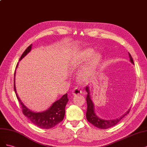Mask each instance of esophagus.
Returning <instances> with one entry per match:
<instances>
[{
    "instance_id": "obj_1",
    "label": "esophagus",
    "mask_w": 147,
    "mask_h": 147,
    "mask_svg": "<svg viewBox=\"0 0 147 147\" xmlns=\"http://www.w3.org/2000/svg\"><path fill=\"white\" fill-rule=\"evenodd\" d=\"M82 93V91L78 88H75L72 90V94L73 95H76V94H79Z\"/></svg>"
}]
</instances>
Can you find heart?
Here are the masks:
<instances>
[{"instance_id":"heart-1","label":"heart","mask_w":147,"mask_h":147,"mask_svg":"<svg viewBox=\"0 0 147 147\" xmlns=\"http://www.w3.org/2000/svg\"><path fill=\"white\" fill-rule=\"evenodd\" d=\"M93 50L91 48L82 51L76 57L74 63L76 66L82 65L90 57L87 64L80 69L78 74V78L80 82H87L92 78L96 69L100 62L101 55L99 54H93Z\"/></svg>"}]
</instances>
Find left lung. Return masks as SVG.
Wrapping results in <instances>:
<instances>
[{"label": "left lung", "mask_w": 147, "mask_h": 147, "mask_svg": "<svg viewBox=\"0 0 147 147\" xmlns=\"http://www.w3.org/2000/svg\"><path fill=\"white\" fill-rule=\"evenodd\" d=\"M130 61L134 64V61L132 59L131 55L128 53ZM86 90L87 92V95L86 98V101L87 104V110L86 113V118L88 121H89L90 123H92L94 126H96L98 128L100 129H107L109 127H111L112 126H115L117 125L118 122H119L129 112L130 109L127 111L125 114L123 115L120 118H118L115 120H105L102 119V118H99L96 114L95 111H94V104L91 99L90 94V90L89 87L87 86L86 87Z\"/></svg>", "instance_id": "8db88e82"}]
</instances>
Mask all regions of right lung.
I'll return each mask as SVG.
<instances>
[{"label": "right lung", "mask_w": 147, "mask_h": 147, "mask_svg": "<svg viewBox=\"0 0 147 147\" xmlns=\"http://www.w3.org/2000/svg\"><path fill=\"white\" fill-rule=\"evenodd\" d=\"M32 45H30L24 52L20 59V61L30 53L32 49ZM18 63L16 68L18 67ZM15 74H15H14V76H15L14 77V90H15L18 101L21 106L23 114L26 116L28 119L30 120V121L35 125L42 129L52 128L63 120L65 113V106L68 101L67 93L63 95L59 100L54 102L46 111L40 112L32 111L24 105L18 95L15 86Z\"/></svg>", "instance_id": "obj_1"}]
</instances>
